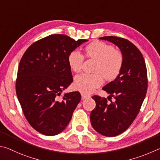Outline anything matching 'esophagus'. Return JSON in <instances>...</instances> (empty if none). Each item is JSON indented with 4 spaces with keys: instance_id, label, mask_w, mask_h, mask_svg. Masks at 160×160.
Returning <instances> with one entry per match:
<instances>
[{
    "instance_id": "1",
    "label": "esophagus",
    "mask_w": 160,
    "mask_h": 160,
    "mask_svg": "<svg viewBox=\"0 0 160 160\" xmlns=\"http://www.w3.org/2000/svg\"><path fill=\"white\" fill-rule=\"evenodd\" d=\"M89 97H90V96H89V95L82 93V100H84V99L87 98H89Z\"/></svg>"
}]
</instances>
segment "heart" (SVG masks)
Here are the masks:
<instances>
[{"label":"heart","instance_id":"heart-1","mask_svg":"<svg viewBox=\"0 0 160 160\" xmlns=\"http://www.w3.org/2000/svg\"><path fill=\"white\" fill-rule=\"evenodd\" d=\"M86 55L97 60L94 68L95 73H83L76 76L74 87L82 93L88 94L100 87L106 80H113L121 72L124 57L121 51L102 41H94L85 48ZM84 57L78 50H72L68 55L69 66L73 71L78 72L82 70Z\"/></svg>","mask_w":160,"mask_h":160}]
</instances>
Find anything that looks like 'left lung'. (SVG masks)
Segmentation results:
<instances>
[{
    "mask_svg": "<svg viewBox=\"0 0 160 160\" xmlns=\"http://www.w3.org/2000/svg\"><path fill=\"white\" fill-rule=\"evenodd\" d=\"M100 40L111 42L119 48L124 57L119 75L102 89L114 100L94 96L96 108L90 116L91 125L102 136L113 137L125 131L132 124L143 102L148 89L145 62L135 45L125 38L103 36Z\"/></svg>",
    "mask_w": 160,
    "mask_h": 160,
    "instance_id": "left-lung-1",
    "label": "left lung"
}]
</instances>
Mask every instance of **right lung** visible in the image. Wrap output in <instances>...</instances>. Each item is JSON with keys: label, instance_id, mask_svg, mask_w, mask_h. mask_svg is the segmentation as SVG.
<instances>
[{"label": "right lung", "instance_id": "obj_1", "mask_svg": "<svg viewBox=\"0 0 160 160\" xmlns=\"http://www.w3.org/2000/svg\"><path fill=\"white\" fill-rule=\"evenodd\" d=\"M86 39L75 41L52 34L33 43L19 64L17 96L29 124L43 135L55 136L65 129L81 100L79 92L62 91L73 82L68 55Z\"/></svg>", "mask_w": 160, "mask_h": 160}]
</instances>
